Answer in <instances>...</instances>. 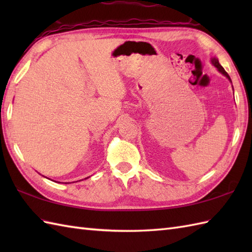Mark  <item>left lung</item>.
<instances>
[{"mask_svg":"<svg viewBox=\"0 0 252 252\" xmlns=\"http://www.w3.org/2000/svg\"><path fill=\"white\" fill-rule=\"evenodd\" d=\"M211 62H212V63H213V65H215L217 68H218V70L219 71H220L221 73H223L224 74V76H225L228 80H229V81H231V78H229V76H228V73L225 71V70H224V68L220 65V63H219V61L217 60V58L216 57H213L212 58V60H211Z\"/></svg>","mask_w":252,"mask_h":252,"instance_id":"8db88e82","label":"left lung"}]
</instances>
